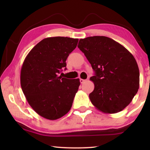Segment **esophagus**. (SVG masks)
I'll return each instance as SVG.
<instances>
[{"label": "esophagus", "mask_w": 150, "mask_h": 150, "mask_svg": "<svg viewBox=\"0 0 150 150\" xmlns=\"http://www.w3.org/2000/svg\"><path fill=\"white\" fill-rule=\"evenodd\" d=\"M86 81V80H84V79H80V82H81V83H82V84H83L84 82Z\"/></svg>", "instance_id": "1"}]
</instances>
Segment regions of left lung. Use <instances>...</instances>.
<instances>
[{"mask_svg": "<svg viewBox=\"0 0 150 150\" xmlns=\"http://www.w3.org/2000/svg\"><path fill=\"white\" fill-rule=\"evenodd\" d=\"M78 47L91 64L95 75L89 97L97 110L116 113L131 103L139 88V69L132 54L115 40L104 36L79 40Z\"/></svg>", "mask_w": 150, "mask_h": 150, "instance_id": "8db88e82", "label": "left lung"}]
</instances>
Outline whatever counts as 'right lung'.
Returning a JSON list of instances; mask_svg holds the SVG:
<instances>
[{"mask_svg": "<svg viewBox=\"0 0 150 150\" xmlns=\"http://www.w3.org/2000/svg\"><path fill=\"white\" fill-rule=\"evenodd\" d=\"M79 39L54 37L42 40L28 54L21 71V85L28 103L44 118L56 120L68 112L80 86L79 79L59 75Z\"/></svg>", "mask_w": 150, "mask_h": 150, "instance_id": "right-lung-1", "label": "right lung"}]
</instances>
